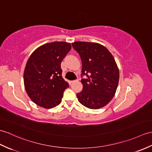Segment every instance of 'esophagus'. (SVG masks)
<instances>
[{
    "label": "esophagus",
    "instance_id": "34e87169",
    "mask_svg": "<svg viewBox=\"0 0 152 152\" xmlns=\"http://www.w3.org/2000/svg\"><path fill=\"white\" fill-rule=\"evenodd\" d=\"M77 82H78V80H72V81H70V83H76Z\"/></svg>",
    "mask_w": 152,
    "mask_h": 152
}]
</instances>
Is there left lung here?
Wrapping results in <instances>:
<instances>
[{"instance_id": "8db88e82", "label": "left lung", "mask_w": 152, "mask_h": 152, "mask_svg": "<svg viewBox=\"0 0 152 152\" xmlns=\"http://www.w3.org/2000/svg\"><path fill=\"white\" fill-rule=\"evenodd\" d=\"M82 63L81 80L83 89L77 93L84 106L97 109L106 105L113 98L119 81V70L107 49L100 44L77 41L72 43Z\"/></svg>"}]
</instances>
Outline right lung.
<instances>
[{"instance_id": "right-lung-1", "label": "right lung", "mask_w": 152, "mask_h": 152, "mask_svg": "<svg viewBox=\"0 0 152 152\" xmlns=\"http://www.w3.org/2000/svg\"><path fill=\"white\" fill-rule=\"evenodd\" d=\"M71 48L66 42H52L41 46L28 59L24 83L28 96L44 108L57 106L69 87L62 77L61 63Z\"/></svg>"}]
</instances>
